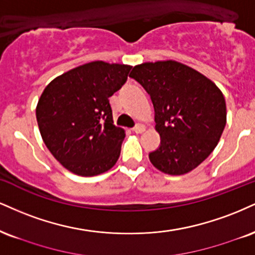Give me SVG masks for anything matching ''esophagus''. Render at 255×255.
<instances>
[{"label":"esophagus","mask_w":255,"mask_h":255,"mask_svg":"<svg viewBox=\"0 0 255 255\" xmlns=\"http://www.w3.org/2000/svg\"><path fill=\"white\" fill-rule=\"evenodd\" d=\"M145 126L143 125H136L135 127L133 128V131L134 133H136V134H141V133H143V131H145Z\"/></svg>","instance_id":"34e87169"}]
</instances>
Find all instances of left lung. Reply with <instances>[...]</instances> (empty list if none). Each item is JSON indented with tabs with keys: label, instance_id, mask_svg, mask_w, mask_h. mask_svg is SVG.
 Returning a JSON list of instances; mask_svg holds the SVG:
<instances>
[{
	"label": "left lung",
	"instance_id": "1",
	"mask_svg": "<svg viewBox=\"0 0 255 255\" xmlns=\"http://www.w3.org/2000/svg\"><path fill=\"white\" fill-rule=\"evenodd\" d=\"M129 77L142 85L154 107L160 146L153 166L171 176L192 171L215 149L227 122L226 101L214 82L176 60L142 63Z\"/></svg>",
	"mask_w": 255,
	"mask_h": 255
}]
</instances>
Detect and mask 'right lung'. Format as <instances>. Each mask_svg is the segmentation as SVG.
<instances>
[{
	"label": "right lung",
	"mask_w": 255,
	"mask_h": 255,
	"mask_svg": "<svg viewBox=\"0 0 255 255\" xmlns=\"http://www.w3.org/2000/svg\"><path fill=\"white\" fill-rule=\"evenodd\" d=\"M130 65L97 60L58 76L42 91L36 121L46 147L70 172L93 177L118 161L126 133L113 121L109 97Z\"/></svg>",
	"instance_id": "right-lung-1"
}]
</instances>
